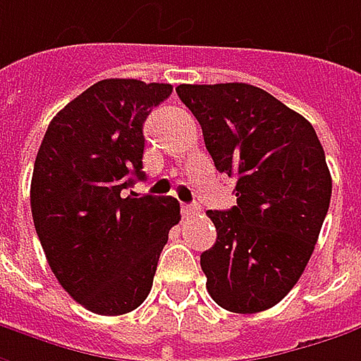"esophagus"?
Instances as JSON below:
<instances>
[{
	"label": "esophagus",
	"mask_w": 361,
	"mask_h": 361,
	"mask_svg": "<svg viewBox=\"0 0 361 361\" xmlns=\"http://www.w3.org/2000/svg\"><path fill=\"white\" fill-rule=\"evenodd\" d=\"M200 206L196 204H181V214H183V218H194L200 214Z\"/></svg>",
	"instance_id": "esophagus-1"
}]
</instances>
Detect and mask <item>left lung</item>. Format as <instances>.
Masks as SVG:
<instances>
[{
    "label": "left lung",
    "instance_id": "1",
    "mask_svg": "<svg viewBox=\"0 0 361 361\" xmlns=\"http://www.w3.org/2000/svg\"><path fill=\"white\" fill-rule=\"evenodd\" d=\"M236 206L208 210L218 238L202 252L208 293L232 313L276 305L305 271L331 200V173L313 125L244 82L180 85Z\"/></svg>",
    "mask_w": 361,
    "mask_h": 361
}]
</instances>
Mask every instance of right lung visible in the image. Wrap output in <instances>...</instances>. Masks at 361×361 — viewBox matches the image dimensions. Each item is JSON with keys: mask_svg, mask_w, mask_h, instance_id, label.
<instances>
[{"mask_svg": "<svg viewBox=\"0 0 361 361\" xmlns=\"http://www.w3.org/2000/svg\"><path fill=\"white\" fill-rule=\"evenodd\" d=\"M171 85L106 78L56 115L39 145L30 202L58 283L88 311L123 315L149 295L176 197L125 196L143 180V123Z\"/></svg>", "mask_w": 361, "mask_h": 361, "instance_id": "obj_1", "label": "right lung"}]
</instances>
